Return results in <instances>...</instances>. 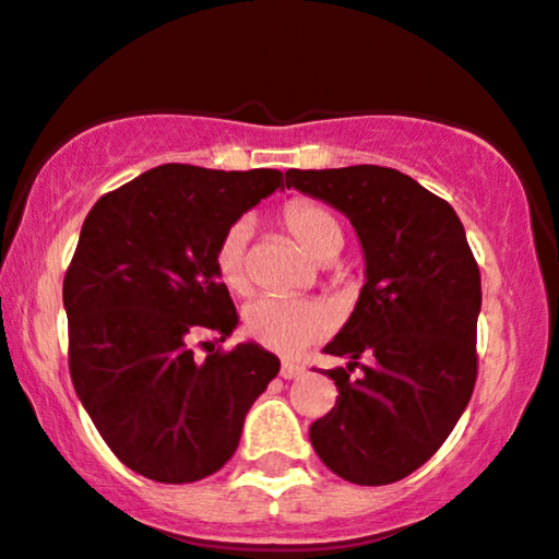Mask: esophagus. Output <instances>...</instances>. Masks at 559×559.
<instances>
[{
	"instance_id": "esophagus-1",
	"label": "esophagus",
	"mask_w": 559,
	"mask_h": 559,
	"mask_svg": "<svg viewBox=\"0 0 559 559\" xmlns=\"http://www.w3.org/2000/svg\"><path fill=\"white\" fill-rule=\"evenodd\" d=\"M304 373H307V369L299 364H292V361L281 364V377L284 379H299V377H304Z\"/></svg>"
}]
</instances>
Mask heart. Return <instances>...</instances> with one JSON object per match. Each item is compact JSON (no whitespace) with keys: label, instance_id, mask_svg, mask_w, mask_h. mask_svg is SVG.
Returning a JSON list of instances; mask_svg holds the SVG:
<instances>
[{"label":"heart","instance_id":"b5f03b06","mask_svg":"<svg viewBox=\"0 0 559 559\" xmlns=\"http://www.w3.org/2000/svg\"><path fill=\"white\" fill-rule=\"evenodd\" d=\"M284 224L307 252L317 260H332L341 252L345 231L341 218L314 201H292L284 209ZM247 222H235L224 231L214 250V271L224 288L245 296L252 288L250 258H247ZM247 337L275 353H299L322 341L332 330V317L322 304L309 299L260 296L245 309Z\"/></svg>","mask_w":559,"mask_h":559}]
</instances>
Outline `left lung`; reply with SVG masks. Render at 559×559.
Returning <instances> with one entry per match:
<instances>
[{"mask_svg": "<svg viewBox=\"0 0 559 559\" xmlns=\"http://www.w3.org/2000/svg\"><path fill=\"white\" fill-rule=\"evenodd\" d=\"M292 186L343 211L366 258L356 309L324 345L350 358L328 371L341 394L309 438L337 477L397 483L441 449L475 390L477 260L456 211L400 169H288Z\"/></svg>", "mask_w": 559, "mask_h": 559, "instance_id": "obj_1", "label": "left lung"}]
</instances>
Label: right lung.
<instances>
[{
  "instance_id": "add662e5",
  "label": "right lung",
  "mask_w": 559,
  "mask_h": 559,
  "mask_svg": "<svg viewBox=\"0 0 559 559\" xmlns=\"http://www.w3.org/2000/svg\"><path fill=\"white\" fill-rule=\"evenodd\" d=\"M278 169L224 173L159 165L105 193L84 218L63 275L69 373L103 441L154 483L214 475L237 451L247 409L281 361L255 343H224L239 317L214 250ZM209 345V343H198Z\"/></svg>"
}]
</instances>
